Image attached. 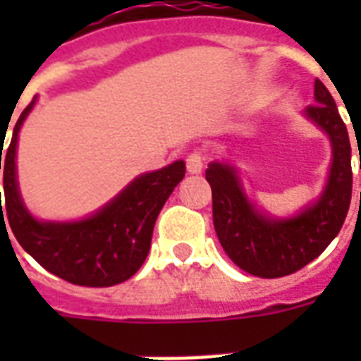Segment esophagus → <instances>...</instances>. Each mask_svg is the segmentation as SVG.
<instances>
[{"label": "esophagus", "mask_w": 361, "mask_h": 361, "mask_svg": "<svg viewBox=\"0 0 361 361\" xmlns=\"http://www.w3.org/2000/svg\"><path fill=\"white\" fill-rule=\"evenodd\" d=\"M204 160H207V157H204L203 150H191V152L188 154V158H185L188 172H191V173L201 172V170L204 168Z\"/></svg>", "instance_id": "obj_1"}]
</instances>
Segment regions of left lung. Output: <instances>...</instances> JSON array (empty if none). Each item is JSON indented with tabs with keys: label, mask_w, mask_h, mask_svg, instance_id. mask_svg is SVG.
<instances>
[{
	"label": "left lung",
	"mask_w": 361,
	"mask_h": 361,
	"mask_svg": "<svg viewBox=\"0 0 361 361\" xmlns=\"http://www.w3.org/2000/svg\"><path fill=\"white\" fill-rule=\"evenodd\" d=\"M305 116L313 119L333 142V166L317 203L298 216L272 220L255 211L243 195L235 172L212 162L204 178L212 189V222L226 255L242 271L259 279H280L300 271L319 257L341 232L352 199V149L346 126L334 98L315 79V104Z\"/></svg>",
	"instance_id": "8db88e82"
}]
</instances>
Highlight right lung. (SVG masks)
Segmentation results:
<instances>
[{
    "instance_id": "1",
    "label": "right lung",
    "mask_w": 361,
    "mask_h": 361,
    "mask_svg": "<svg viewBox=\"0 0 361 361\" xmlns=\"http://www.w3.org/2000/svg\"><path fill=\"white\" fill-rule=\"evenodd\" d=\"M28 104L15 123L9 147H0L4 166L5 211L0 201L1 228L5 220L20 247L40 265L77 286L106 288L126 282L141 269L149 255L158 212L185 176V162L178 160L157 172L145 173L119 193L94 216L79 222H38L20 201L15 176V149L23 121L32 110ZM1 142H5L1 135ZM6 219H4L3 216ZM9 235V234H7Z\"/></svg>"
}]
</instances>
